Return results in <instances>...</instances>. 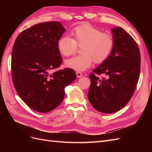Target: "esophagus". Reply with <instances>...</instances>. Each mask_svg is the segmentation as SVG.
I'll return each mask as SVG.
<instances>
[{
	"label": "esophagus",
	"mask_w": 152,
	"mask_h": 152,
	"mask_svg": "<svg viewBox=\"0 0 152 152\" xmlns=\"http://www.w3.org/2000/svg\"><path fill=\"white\" fill-rule=\"evenodd\" d=\"M76 74L77 76V78H80L82 77V73L80 72H76Z\"/></svg>",
	"instance_id": "esophagus-1"
}]
</instances>
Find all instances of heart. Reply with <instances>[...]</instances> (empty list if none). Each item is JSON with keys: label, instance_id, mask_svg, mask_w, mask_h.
<instances>
[{"label": "heart", "instance_id": "b5f03b06", "mask_svg": "<svg viewBox=\"0 0 152 152\" xmlns=\"http://www.w3.org/2000/svg\"><path fill=\"white\" fill-rule=\"evenodd\" d=\"M72 39L64 35L57 42L58 49L64 56H72L81 47L79 56L65 61V66L77 71H84L93 63H102L111 54L115 45L113 35L89 25L78 26L71 32Z\"/></svg>", "mask_w": 152, "mask_h": 152}]
</instances>
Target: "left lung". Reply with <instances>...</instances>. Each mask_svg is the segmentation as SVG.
I'll use <instances>...</instances> for the list:
<instances>
[{
  "label": "left lung",
  "instance_id": "left-lung-1",
  "mask_svg": "<svg viewBox=\"0 0 152 152\" xmlns=\"http://www.w3.org/2000/svg\"><path fill=\"white\" fill-rule=\"evenodd\" d=\"M112 32L113 49L89 75L87 95L91 105L103 113L116 112L125 107L134 93L140 73V52L134 39L121 27H115Z\"/></svg>",
  "mask_w": 152,
  "mask_h": 152
}]
</instances>
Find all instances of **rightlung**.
Wrapping results in <instances>:
<instances>
[{"label":"right lung","mask_w":152,"mask_h":152,"mask_svg":"<svg viewBox=\"0 0 152 152\" xmlns=\"http://www.w3.org/2000/svg\"><path fill=\"white\" fill-rule=\"evenodd\" d=\"M66 29L58 21L35 25L17 37L11 54L14 86L23 101L37 112L47 113L65 97V87L76 79L75 71L60 66L62 58L57 42Z\"/></svg>","instance_id":"right-lung-1"}]
</instances>
